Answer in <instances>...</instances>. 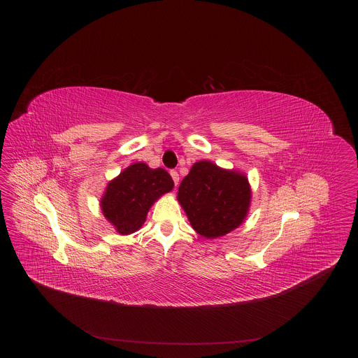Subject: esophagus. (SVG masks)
Returning <instances> with one entry per match:
<instances>
[{
  "mask_svg": "<svg viewBox=\"0 0 358 358\" xmlns=\"http://www.w3.org/2000/svg\"><path fill=\"white\" fill-rule=\"evenodd\" d=\"M171 178H173V181H174V185L177 187L178 185V181H180V176H178V173L176 171H171Z\"/></svg>",
  "mask_w": 358,
  "mask_h": 358,
  "instance_id": "1",
  "label": "esophagus"
}]
</instances>
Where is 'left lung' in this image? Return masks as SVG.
<instances>
[{
  "mask_svg": "<svg viewBox=\"0 0 358 358\" xmlns=\"http://www.w3.org/2000/svg\"><path fill=\"white\" fill-rule=\"evenodd\" d=\"M251 197L244 173L222 169L206 159L192 166L177 193L192 228L206 238H220L240 227L248 215Z\"/></svg>",
  "mask_w": 358,
  "mask_h": 358,
  "instance_id": "obj_1",
  "label": "left lung"
}]
</instances>
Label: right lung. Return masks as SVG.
I'll return each mask as SVG.
<instances>
[{
	"label": "right lung",
	"instance_id": "add662e5",
	"mask_svg": "<svg viewBox=\"0 0 358 358\" xmlns=\"http://www.w3.org/2000/svg\"><path fill=\"white\" fill-rule=\"evenodd\" d=\"M174 187L165 169H152L145 162H136L108 181L101 199V209L107 222L120 235L136 232L152 205Z\"/></svg>",
	"mask_w": 358,
	"mask_h": 358
}]
</instances>
